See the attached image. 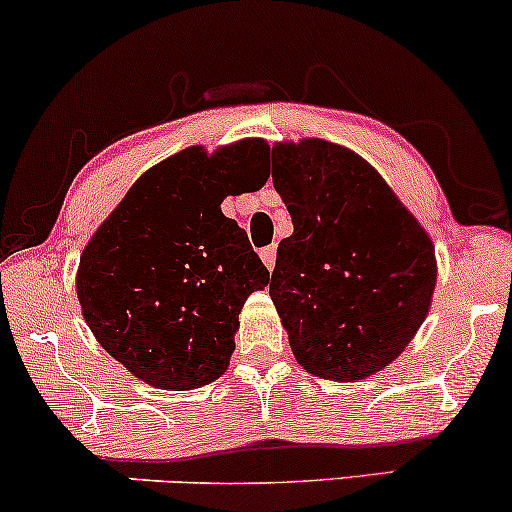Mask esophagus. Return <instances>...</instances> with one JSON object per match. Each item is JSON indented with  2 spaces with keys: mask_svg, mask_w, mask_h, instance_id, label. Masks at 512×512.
Segmentation results:
<instances>
[{
  "mask_svg": "<svg viewBox=\"0 0 512 512\" xmlns=\"http://www.w3.org/2000/svg\"><path fill=\"white\" fill-rule=\"evenodd\" d=\"M275 256H277L275 246H266V249H261V261L266 263L268 270L275 268Z\"/></svg>",
  "mask_w": 512,
  "mask_h": 512,
  "instance_id": "1",
  "label": "esophagus"
}]
</instances>
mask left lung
I'll list each match as a JSON object with an SVG mask.
<instances>
[{"mask_svg": "<svg viewBox=\"0 0 512 512\" xmlns=\"http://www.w3.org/2000/svg\"><path fill=\"white\" fill-rule=\"evenodd\" d=\"M273 185L292 216L270 299L294 358L353 382L399 358L430 311L434 244L368 161L318 140L273 144Z\"/></svg>", "mask_w": 512, "mask_h": 512, "instance_id": "8db88e82", "label": "left lung"}]
</instances>
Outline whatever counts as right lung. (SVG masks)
<instances>
[{
    "mask_svg": "<svg viewBox=\"0 0 512 512\" xmlns=\"http://www.w3.org/2000/svg\"><path fill=\"white\" fill-rule=\"evenodd\" d=\"M263 140L206 154L189 147L149 168L80 256L78 301L97 342L156 389L218 380L235 351L239 311L270 273L220 204L258 189Z\"/></svg>",
    "mask_w": 512,
    "mask_h": 512,
    "instance_id": "add662e5",
    "label": "right lung"
}]
</instances>
